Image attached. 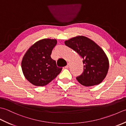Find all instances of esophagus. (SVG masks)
<instances>
[{"label":"esophagus","mask_w":126,"mask_h":126,"mask_svg":"<svg viewBox=\"0 0 126 126\" xmlns=\"http://www.w3.org/2000/svg\"><path fill=\"white\" fill-rule=\"evenodd\" d=\"M69 66H70V63H68L67 65V66H66L65 67V68H69Z\"/></svg>","instance_id":"esophagus-1"}]
</instances>
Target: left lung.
Returning <instances> with one entry per match:
<instances>
[{"mask_svg": "<svg viewBox=\"0 0 126 126\" xmlns=\"http://www.w3.org/2000/svg\"><path fill=\"white\" fill-rule=\"evenodd\" d=\"M65 44L83 59V72L76 78L79 83L85 86L101 83L106 78L109 67L108 58L103 50L94 41L83 36L66 40Z\"/></svg>", "mask_w": 126, "mask_h": 126, "instance_id": "8db88e82", "label": "left lung"}]
</instances>
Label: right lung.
Wrapping results in <instances>:
<instances>
[{"mask_svg": "<svg viewBox=\"0 0 126 126\" xmlns=\"http://www.w3.org/2000/svg\"><path fill=\"white\" fill-rule=\"evenodd\" d=\"M56 43L55 39L41 40L31 46L23 58L21 63L23 73L25 78L34 85H46L62 70V68L57 67L56 61L50 57Z\"/></svg>", "mask_w": 126, "mask_h": 126, "instance_id": "right-lung-1", "label": "right lung"}]
</instances>
